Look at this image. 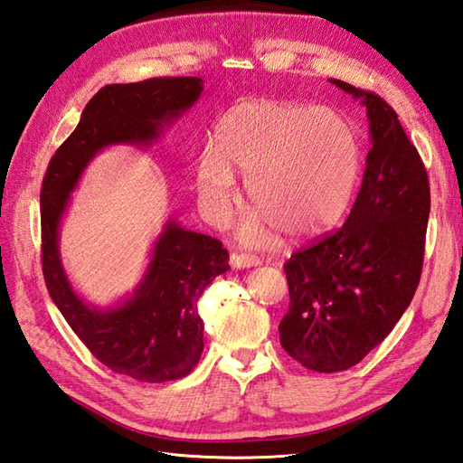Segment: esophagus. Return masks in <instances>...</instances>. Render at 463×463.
<instances>
[{
  "label": "esophagus",
  "instance_id": "esophagus-1",
  "mask_svg": "<svg viewBox=\"0 0 463 463\" xmlns=\"http://www.w3.org/2000/svg\"><path fill=\"white\" fill-rule=\"evenodd\" d=\"M261 261L255 258V255L248 253H233L232 255V265L238 267V269H250V267H258Z\"/></svg>",
  "mask_w": 463,
  "mask_h": 463
}]
</instances>
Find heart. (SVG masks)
<instances>
[{"label":"heart","mask_w":463,"mask_h":463,"mask_svg":"<svg viewBox=\"0 0 463 463\" xmlns=\"http://www.w3.org/2000/svg\"><path fill=\"white\" fill-rule=\"evenodd\" d=\"M248 176L255 208L241 235L307 241L333 232L351 208L363 174V148L343 115L323 107L258 99L232 107L218 120L212 152L196 166L205 213L225 223L238 200L233 174Z\"/></svg>","instance_id":"heart-1"}]
</instances>
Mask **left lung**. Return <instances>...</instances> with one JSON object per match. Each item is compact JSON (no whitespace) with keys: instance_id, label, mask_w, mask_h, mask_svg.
Listing matches in <instances>:
<instances>
[{"instance_id":"left-lung-1","label":"left lung","mask_w":463,"mask_h":463,"mask_svg":"<svg viewBox=\"0 0 463 463\" xmlns=\"http://www.w3.org/2000/svg\"><path fill=\"white\" fill-rule=\"evenodd\" d=\"M331 83L366 107L373 148L341 230L285 263L291 305L281 346L317 373L358 364L408 309L422 273L430 184L392 107L345 80Z\"/></svg>"}]
</instances>
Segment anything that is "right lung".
Returning a JSON list of instances; mask_svg holds the SVG:
<instances>
[{
  "label": "right lung",
  "mask_w": 463,
  "mask_h": 463,
  "mask_svg": "<svg viewBox=\"0 0 463 463\" xmlns=\"http://www.w3.org/2000/svg\"><path fill=\"white\" fill-rule=\"evenodd\" d=\"M202 90L198 77L102 87L51 158L41 188V261L51 299L92 356L140 383L182 378L200 361L203 321L198 301L205 287L230 269L228 250L168 218L135 291L102 309L89 305L71 285L61 261L59 230L71 194L100 150L152 146L192 109Z\"/></svg>",
  "instance_id": "1"
}]
</instances>
